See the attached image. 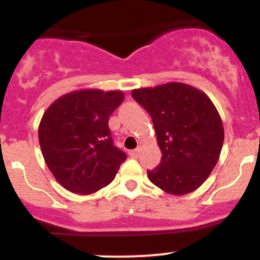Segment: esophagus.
Returning a JSON list of instances; mask_svg holds the SVG:
<instances>
[{
	"label": "esophagus",
	"instance_id": "obj_1",
	"mask_svg": "<svg viewBox=\"0 0 260 260\" xmlns=\"http://www.w3.org/2000/svg\"><path fill=\"white\" fill-rule=\"evenodd\" d=\"M129 155L132 157H138L139 156V149H134V150H131Z\"/></svg>",
	"mask_w": 260,
	"mask_h": 260
}]
</instances>
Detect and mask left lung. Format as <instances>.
I'll list each match as a JSON object with an SVG mask.
<instances>
[{
    "mask_svg": "<svg viewBox=\"0 0 260 260\" xmlns=\"http://www.w3.org/2000/svg\"><path fill=\"white\" fill-rule=\"evenodd\" d=\"M133 99L153 120L161 161L148 178L174 196L201 187L215 168L223 144V126L208 95L183 83L134 89Z\"/></svg>",
    "mask_w": 260,
    "mask_h": 260,
    "instance_id": "1",
    "label": "left lung"
}]
</instances>
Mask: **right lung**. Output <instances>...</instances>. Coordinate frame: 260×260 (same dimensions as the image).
I'll return each instance as SVG.
<instances>
[{
  "label": "right lung",
  "instance_id": "obj_1",
  "mask_svg": "<svg viewBox=\"0 0 260 260\" xmlns=\"http://www.w3.org/2000/svg\"><path fill=\"white\" fill-rule=\"evenodd\" d=\"M120 90L84 89L50 105L39 126V142L56 181L77 194L110 184L127 155L113 145L109 118L121 105Z\"/></svg>",
  "mask_w": 260,
  "mask_h": 260
}]
</instances>
